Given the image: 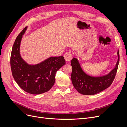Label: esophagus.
<instances>
[{"mask_svg": "<svg viewBox=\"0 0 127 127\" xmlns=\"http://www.w3.org/2000/svg\"><path fill=\"white\" fill-rule=\"evenodd\" d=\"M64 57L65 60H66L67 62H69V61H70L72 58V55L71 52L70 51L67 52L64 54Z\"/></svg>", "mask_w": 127, "mask_h": 127, "instance_id": "1", "label": "esophagus"}]
</instances>
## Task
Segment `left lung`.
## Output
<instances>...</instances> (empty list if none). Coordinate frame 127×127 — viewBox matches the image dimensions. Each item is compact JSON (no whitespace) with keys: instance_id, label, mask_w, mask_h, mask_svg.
Returning <instances> with one entry per match:
<instances>
[{"instance_id":"left-lung-1","label":"left lung","mask_w":127,"mask_h":127,"mask_svg":"<svg viewBox=\"0 0 127 127\" xmlns=\"http://www.w3.org/2000/svg\"><path fill=\"white\" fill-rule=\"evenodd\" d=\"M116 67L106 75L101 77H92L84 72L80 67L78 59L74 58L71 60L72 72L71 81L73 85L79 93L92 95L97 94L109 87L116 76L119 63V53Z\"/></svg>"}]
</instances>
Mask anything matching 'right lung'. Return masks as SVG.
<instances>
[{
	"label": "right lung",
	"mask_w": 127,
	"mask_h": 127,
	"mask_svg": "<svg viewBox=\"0 0 127 127\" xmlns=\"http://www.w3.org/2000/svg\"><path fill=\"white\" fill-rule=\"evenodd\" d=\"M27 27L15 41L10 56L13 77L22 89L29 93L40 94L48 92L55 82L56 72L66 64L64 57H51L35 65L27 64L21 56L20 48L22 36Z\"/></svg>",
	"instance_id": "obj_1"
}]
</instances>
